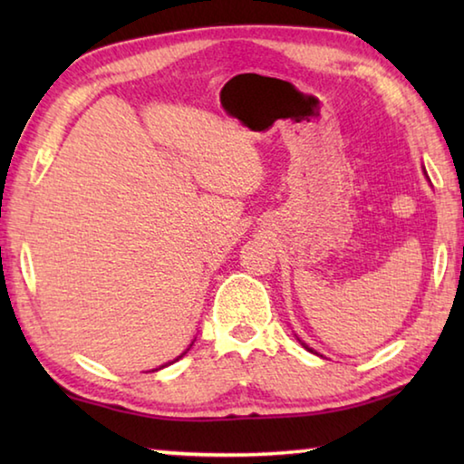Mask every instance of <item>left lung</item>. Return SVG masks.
Wrapping results in <instances>:
<instances>
[{
    "mask_svg": "<svg viewBox=\"0 0 464 464\" xmlns=\"http://www.w3.org/2000/svg\"><path fill=\"white\" fill-rule=\"evenodd\" d=\"M423 174H426V169H423ZM298 342H301V340H298ZM301 345H303V348H304V350H309V352H315V350H313V348H309V345H307V343H304V342H301ZM315 354H317V352H315Z\"/></svg>",
    "mask_w": 464,
    "mask_h": 464,
    "instance_id": "left-lung-1",
    "label": "left lung"
}]
</instances>
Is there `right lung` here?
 I'll use <instances>...</instances> for the list:
<instances>
[{"mask_svg": "<svg viewBox=\"0 0 464 464\" xmlns=\"http://www.w3.org/2000/svg\"><path fill=\"white\" fill-rule=\"evenodd\" d=\"M192 343H194V342H192ZM192 343H190V345H192ZM188 350H190V348H188ZM188 350H186V352H188ZM186 352H184V354H186ZM184 354H182V356H184ZM182 356H178L176 360H179ZM176 360H174V362H176ZM168 364H171V362H168ZM168 364H163V366H168ZM163 366H161V368H163ZM155 371H160V368H155Z\"/></svg>", "mask_w": 464, "mask_h": 464, "instance_id": "1", "label": "right lung"}]
</instances>
